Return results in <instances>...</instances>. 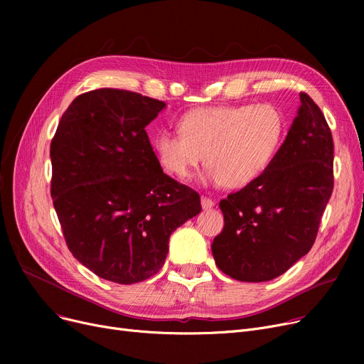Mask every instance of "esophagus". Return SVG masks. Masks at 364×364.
Wrapping results in <instances>:
<instances>
[{
    "instance_id": "34e87169",
    "label": "esophagus",
    "mask_w": 364,
    "mask_h": 364,
    "mask_svg": "<svg viewBox=\"0 0 364 364\" xmlns=\"http://www.w3.org/2000/svg\"><path fill=\"white\" fill-rule=\"evenodd\" d=\"M200 203H202V208H203V209H209V208H213V206L215 205V202H214L213 199H209V198H206V196H202Z\"/></svg>"
}]
</instances>
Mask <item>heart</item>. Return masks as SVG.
I'll return each mask as SVG.
<instances>
[{"mask_svg": "<svg viewBox=\"0 0 364 364\" xmlns=\"http://www.w3.org/2000/svg\"><path fill=\"white\" fill-rule=\"evenodd\" d=\"M178 132L159 131L156 156L169 174L188 180L203 161L206 178L237 188L267 169L280 146L284 122L272 105L215 106L188 110L177 121Z\"/></svg>", "mask_w": 364, "mask_h": 364, "instance_id": "heart-1", "label": "heart"}]
</instances>
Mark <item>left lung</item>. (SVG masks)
Masks as SVG:
<instances>
[{
	"mask_svg": "<svg viewBox=\"0 0 364 364\" xmlns=\"http://www.w3.org/2000/svg\"><path fill=\"white\" fill-rule=\"evenodd\" d=\"M298 117L272 164L220 200L223 232L211 250L240 282L272 280L309 254L333 190V139L320 107L299 92Z\"/></svg>",
	"mask_w": 364,
	"mask_h": 364,
	"instance_id": "8db88e82",
	"label": "left lung"
}]
</instances>
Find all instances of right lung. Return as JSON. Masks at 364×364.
Wrapping results in <instances>:
<instances>
[{
  "label": "right lung",
  "instance_id": "right-lung-1",
  "mask_svg": "<svg viewBox=\"0 0 364 364\" xmlns=\"http://www.w3.org/2000/svg\"><path fill=\"white\" fill-rule=\"evenodd\" d=\"M165 103L100 88L66 109L50 146L51 198L72 255L102 279L131 284L156 274L171 233L200 213V196L171 178L146 125Z\"/></svg>",
  "mask_w": 364,
  "mask_h": 364
}]
</instances>
